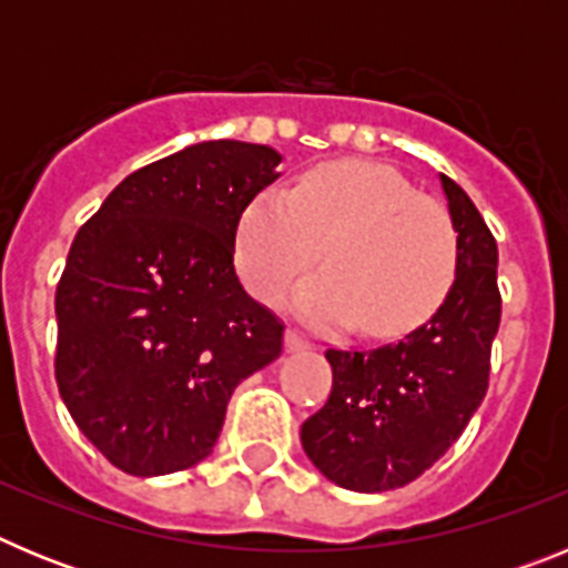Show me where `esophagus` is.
I'll list each match as a JSON object with an SVG mask.
<instances>
[{
	"label": "esophagus",
	"instance_id": "esophagus-1",
	"mask_svg": "<svg viewBox=\"0 0 568 568\" xmlns=\"http://www.w3.org/2000/svg\"><path fill=\"white\" fill-rule=\"evenodd\" d=\"M284 349L287 353H304V349H310V341H304L298 333L287 329V335H284Z\"/></svg>",
	"mask_w": 568,
	"mask_h": 568
}]
</instances>
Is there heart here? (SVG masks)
Listing matches in <instances>:
<instances>
[{"label":"heart","instance_id":"1","mask_svg":"<svg viewBox=\"0 0 568 568\" xmlns=\"http://www.w3.org/2000/svg\"><path fill=\"white\" fill-rule=\"evenodd\" d=\"M318 250L324 273L301 284L293 310L315 327L355 321L364 335L424 324L458 270V233L444 204L366 159L318 164L290 193L264 190L235 227V267L261 301L278 298Z\"/></svg>","mask_w":568,"mask_h":568}]
</instances>
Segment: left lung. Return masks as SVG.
Listing matches in <instances>:
<instances>
[{
  "mask_svg": "<svg viewBox=\"0 0 568 568\" xmlns=\"http://www.w3.org/2000/svg\"><path fill=\"white\" fill-rule=\"evenodd\" d=\"M458 233L449 295L426 324L375 349H327L333 393L301 426L315 469L353 491H389L424 475L460 438L489 386L500 324L498 244L469 195L440 173Z\"/></svg>",
  "mask_w": 568,
  "mask_h": 568,
  "instance_id": "obj_1",
  "label": "left lung"
}]
</instances>
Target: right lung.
<instances>
[{"label": "right lung", "mask_w": 568, "mask_h": 568, "mask_svg": "<svg viewBox=\"0 0 568 568\" xmlns=\"http://www.w3.org/2000/svg\"><path fill=\"white\" fill-rule=\"evenodd\" d=\"M278 164L267 144H190L130 173L73 239L57 287L59 395L128 475L207 458L235 386L281 355V321L233 261L241 213Z\"/></svg>", "instance_id": "right-lung-1"}]
</instances>
